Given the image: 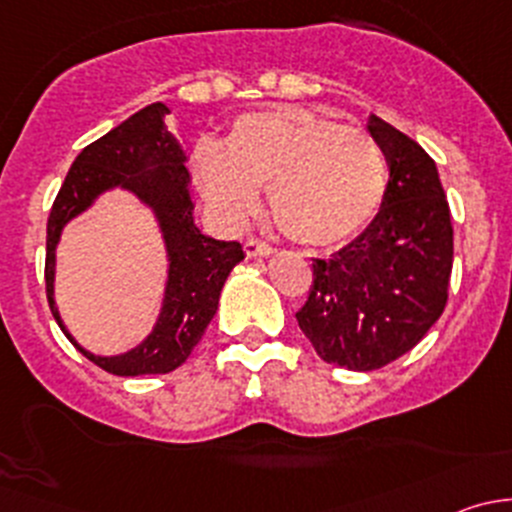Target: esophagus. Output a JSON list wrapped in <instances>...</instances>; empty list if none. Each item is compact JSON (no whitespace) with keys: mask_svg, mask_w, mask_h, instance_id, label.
<instances>
[{"mask_svg":"<svg viewBox=\"0 0 512 512\" xmlns=\"http://www.w3.org/2000/svg\"><path fill=\"white\" fill-rule=\"evenodd\" d=\"M245 252L250 257H265V255H272V252H275V247L267 245L265 240H257V237H250V240H245Z\"/></svg>","mask_w":512,"mask_h":512,"instance_id":"34e87169","label":"esophagus"}]
</instances>
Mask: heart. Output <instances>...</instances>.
<instances>
[{
  "label": "heart",
  "mask_w": 512,
  "mask_h": 512,
  "mask_svg": "<svg viewBox=\"0 0 512 512\" xmlns=\"http://www.w3.org/2000/svg\"><path fill=\"white\" fill-rule=\"evenodd\" d=\"M193 173L230 225L255 215L260 190L294 242L332 247L352 240L379 213L389 185L386 153L371 133L307 108L237 118L225 146L200 141Z\"/></svg>",
  "instance_id": "obj_1"
}]
</instances>
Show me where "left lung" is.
Here are the masks:
<instances>
[{"mask_svg": "<svg viewBox=\"0 0 512 512\" xmlns=\"http://www.w3.org/2000/svg\"><path fill=\"white\" fill-rule=\"evenodd\" d=\"M389 185L369 227L327 260H312L299 329L327 364L371 371L416 347L448 302L453 225L433 158L371 116Z\"/></svg>", "mask_w": 512, "mask_h": 512, "instance_id": "obj_1", "label": "left lung"}]
</instances>
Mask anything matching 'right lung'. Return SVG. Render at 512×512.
I'll use <instances>...</instances> for the list:
<instances>
[{
	"mask_svg": "<svg viewBox=\"0 0 512 512\" xmlns=\"http://www.w3.org/2000/svg\"><path fill=\"white\" fill-rule=\"evenodd\" d=\"M165 113V103H151L89 143L66 173L46 223L44 280L51 314L86 359L116 376L168 374L178 369L218 312L227 275L245 257L240 242L215 240L195 227L190 173L183 148L163 126ZM111 187L131 189L152 205L169 247L171 270L164 312L147 342L121 357H96L79 348L60 322L53 304V250L63 225L83 212L96 194Z\"/></svg>",
	"mask_w": 512,
	"mask_h": 512,
	"instance_id": "1",
	"label": "right lung"
}]
</instances>
